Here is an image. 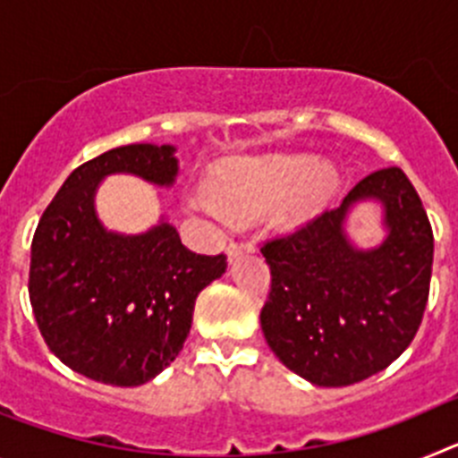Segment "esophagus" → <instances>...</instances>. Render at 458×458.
<instances>
[{
  "mask_svg": "<svg viewBox=\"0 0 458 458\" xmlns=\"http://www.w3.org/2000/svg\"><path fill=\"white\" fill-rule=\"evenodd\" d=\"M254 245L250 241H232L229 245H226V257L233 259L238 257L241 252H252Z\"/></svg>",
  "mask_w": 458,
  "mask_h": 458,
  "instance_id": "1",
  "label": "esophagus"
}]
</instances>
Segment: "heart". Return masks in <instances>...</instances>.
<instances>
[{
    "mask_svg": "<svg viewBox=\"0 0 458 458\" xmlns=\"http://www.w3.org/2000/svg\"><path fill=\"white\" fill-rule=\"evenodd\" d=\"M335 172L326 163L307 157H259L236 160L213 174L210 201L197 206L232 217L252 216L277 205L282 225H298L311 217L330 197Z\"/></svg>",
    "mask_w": 458,
    "mask_h": 458,
    "instance_id": "heart-1",
    "label": "heart"
}]
</instances>
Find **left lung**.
Listing matches in <instances>:
<instances>
[{
    "label": "left lung",
    "instance_id": "1",
    "mask_svg": "<svg viewBox=\"0 0 458 458\" xmlns=\"http://www.w3.org/2000/svg\"><path fill=\"white\" fill-rule=\"evenodd\" d=\"M386 208V241L358 250L343 232L355 200ZM270 266L261 330L293 374L321 387L353 386L392 365L418 333L428 301L434 232L399 167L360 181L342 206L261 245Z\"/></svg>",
    "mask_w": 458,
    "mask_h": 458
}]
</instances>
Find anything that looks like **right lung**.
I'll return each instance as SVG.
<instances>
[{"mask_svg": "<svg viewBox=\"0 0 458 458\" xmlns=\"http://www.w3.org/2000/svg\"><path fill=\"white\" fill-rule=\"evenodd\" d=\"M176 148L128 144L80 165L46 208L31 241L30 301L52 353L109 386H141L172 365L194 301L222 277L225 254H197L169 222L140 236L107 232L93 194L109 174L172 185Z\"/></svg>", "mask_w": 458, "mask_h": 458, "instance_id": "right-lung-1", "label": "right lung"}]
</instances>
